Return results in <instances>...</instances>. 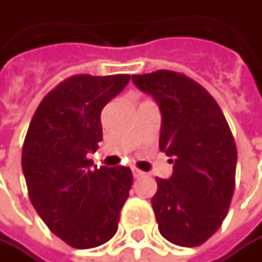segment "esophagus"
<instances>
[{
	"instance_id": "obj_1",
	"label": "esophagus",
	"mask_w": 262,
	"mask_h": 262,
	"mask_svg": "<svg viewBox=\"0 0 262 262\" xmlns=\"http://www.w3.org/2000/svg\"><path fill=\"white\" fill-rule=\"evenodd\" d=\"M132 173H134V178H141L144 173L141 169H138V168H132Z\"/></svg>"
}]
</instances>
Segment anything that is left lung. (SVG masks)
<instances>
[{
	"mask_svg": "<svg viewBox=\"0 0 262 262\" xmlns=\"http://www.w3.org/2000/svg\"><path fill=\"white\" fill-rule=\"evenodd\" d=\"M160 106V150L173 163L150 200L160 234L181 247L204 244L222 226L236 185L237 149L215 99L190 77L157 70L132 75Z\"/></svg>",
	"mask_w": 262,
	"mask_h": 262,
	"instance_id": "1",
	"label": "left lung"
}]
</instances>
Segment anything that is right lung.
Here are the masks:
<instances>
[{
    "mask_svg": "<svg viewBox=\"0 0 262 262\" xmlns=\"http://www.w3.org/2000/svg\"><path fill=\"white\" fill-rule=\"evenodd\" d=\"M130 75H72L39 103L21 150L28 195L48 229L74 248L112 239L132 187L127 166L91 168L102 141L100 113Z\"/></svg>",
    "mask_w": 262,
    "mask_h": 262,
    "instance_id": "obj_1",
    "label": "right lung"
}]
</instances>
